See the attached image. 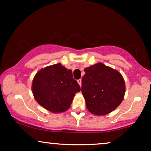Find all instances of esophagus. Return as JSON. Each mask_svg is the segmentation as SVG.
Here are the masks:
<instances>
[{"mask_svg":"<svg viewBox=\"0 0 151 151\" xmlns=\"http://www.w3.org/2000/svg\"><path fill=\"white\" fill-rule=\"evenodd\" d=\"M77 82L79 83V85H80V86H81V79H78V80H77Z\"/></svg>","mask_w":151,"mask_h":151,"instance_id":"1","label":"esophagus"}]
</instances>
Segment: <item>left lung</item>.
Returning a JSON list of instances; mask_svg holds the SVG:
<instances>
[{"instance_id":"8db88e82","label":"left lung","mask_w":151,"mask_h":151,"mask_svg":"<svg viewBox=\"0 0 151 151\" xmlns=\"http://www.w3.org/2000/svg\"><path fill=\"white\" fill-rule=\"evenodd\" d=\"M81 92L87 109L95 115H106L119 106L125 94V83L116 70L102 63L84 69Z\"/></svg>"}]
</instances>
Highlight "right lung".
I'll list each match as a JSON object with an SVG mask.
<instances>
[{
  "instance_id": "add662e5",
  "label": "right lung",
  "mask_w": 151,
  "mask_h": 151,
  "mask_svg": "<svg viewBox=\"0 0 151 151\" xmlns=\"http://www.w3.org/2000/svg\"><path fill=\"white\" fill-rule=\"evenodd\" d=\"M81 88L71 70L58 63L42 69L35 76L32 93L39 104L53 113L65 111Z\"/></svg>"
}]
</instances>
